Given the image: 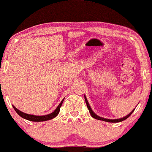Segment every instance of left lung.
<instances>
[{
  "label": "left lung",
  "mask_w": 152,
  "mask_h": 152,
  "mask_svg": "<svg viewBox=\"0 0 152 152\" xmlns=\"http://www.w3.org/2000/svg\"><path fill=\"white\" fill-rule=\"evenodd\" d=\"M85 100H86V105H87V107H88V109L89 112H90V113H91V116L93 117V118H96V119H98V120H101V121H107V122H113V123H114V122H120V121H124V120L126 119V118H127L128 117H129V116H130V115H131V114L132 113H133V111H134V110H133L132 111V112L130 113L129 114V115H126V116H125V117H124V118H118V119H107V118H102V117H99V116H98L97 115H96V114H95L94 113L93 111H92L91 108V107H90V105H89L88 102V101H87V99H86V96H85Z\"/></svg>",
  "instance_id": "8db88e82"
}]
</instances>
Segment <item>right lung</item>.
I'll return each instance as SVG.
<instances>
[{
  "label": "right lung",
  "instance_id": "add662e5",
  "mask_svg": "<svg viewBox=\"0 0 152 152\" xmlns=\"http://www.w3.org/2000/svg\"><path fill=\"white\" fill-rule=\"evenodd\" d=\"M64 99L62 100L60 104H59V105L57 107V108L53 111L52 113L48 114V115H30V114L25 113L19 110L18 109H17L14 105H13V107H14V109H15V110L18 113V115H20V116H21L22 118H25V119H27V120H28V121H48V120L52 119V118L57 116L58 114V113H59V111H60V108H61V107L62 103H63V102H64Z\"/></svg>",
  "mask_w": 152,
  "mask_h": 152
}]
</instances>
